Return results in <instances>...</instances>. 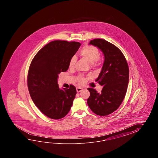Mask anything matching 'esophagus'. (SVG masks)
Segmentation results:
<instances>
[{"label":"esophagus","instance_id":"34e87169","mask_svg":"<svg viewBox=\"0 0 158 158\" xmlns=\"http://www.w3.org/2000/svg\"><path fill=\"white\" fill-rule=\"evenodd\" d=\"M76 90H77V93H80V91L82 90V89L81 87H77L76 88Z\"/></svg>","mask_w":158,"mask_h":158}]
</instances>
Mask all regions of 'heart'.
<instances>
[{
    "mask_svg": "<svg viewBox=\"0 0 158 158\" xmlns=\"http://www.w3.org/2000/svg\"><path fill=\"white\" fill-rule=\"evenodd\" d=\"M80 55L82 57H84L86 60L89 62L94 66L100 65L102 63L101 57H100V52L97 47L92 46V45H87L84 46L80 52ZM76 61V57L73 56L71 57L69 63V68L74 67L75 63ZM77 80L80 84H84L86 81V78L82 75H79L77 77Z\"/></svg>",
    "mask_w": 158,
    "mask_h": 158,
    "instance_id": "heart-1",
    "label": "heart"
}]
</instances>
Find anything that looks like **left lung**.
Instances as JSON below:
<instances>
[{"label":"left lung","mask_w":158,"mask_h":158,"mask_svg":"<svg viewBox=\"0 0 158 158\" xmlns=\"http://www.w3.org/2000/svg\"><path fill=\"white\" fill-rule=\"evenodd\" d=\"M89 44L103 52L104 61L95 80L103 87L101 93L93 88L87 89L90 93L87 104L95 114L106 116L116 111L124 99L129 82L128 64L120 50L107 40L94 39Z\"/></svg>","instance_id":"8db88e82"}]
</instances>
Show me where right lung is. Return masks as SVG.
Returning a JSON list of instances; mask_svg holds the SVG:
<instances>
[{"label":"right lung","mask_w":158,"mask_h":158,"mask_svg":"<svg viewBox=\"0 0 158 158\" xmlns=\"http://www.w3.org/2000/svg\"><path fill=\"white\" fill-rule=\"evenodd\" d=\"M81 44L67 40H54L45 45L31 62L27 77V87L34 104L44 114L52 119L64 118L71 110L76 89H60L57 78L69 68L71 57Z\"/></svg>","instance_id":"1"}]
</instances>
